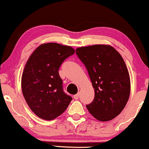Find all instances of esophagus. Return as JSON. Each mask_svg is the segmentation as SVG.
Wrapping results in <instances>:
<instances>
[{
  "label": "esophagus",
  "instance_id": "obj_1",
  "mask_svg": "<svg viewBox=\"0 0 149 149\" xmlns=\"http://www.w3.org/2000/svg\"><path fill=\"white\" fill-rule=\"evenodd\" d=\"M79 97H80V93H78V94H76V95H75L74 96H73V98H74L75 100H78Z\"/></svg>",
  "mask_w": 149,
  "mask_h": 149
}]
</instances>
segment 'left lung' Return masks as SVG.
I'll return each instance as SVG.
<instances>
[{"instance_id":"1","label":"left lung","mask_w":149,"mask_h":149,"mask_svg":"<svg viewBox=\"0 0 149 149\" xmlns=\"http://www.w3.org/2000/svg\"><path fill=\"white\" fill-rule=\"evenodd\" d=\"M85 64L95 89V99L86 105L100 121L115 118L125 107L130 94V78L125 63L109 45H94L76 49Z\"/></svg>"}]
</instances>
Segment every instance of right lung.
<instances>
[{
  "instance_id": "1",
  "label": "right lung",
  "mask_w": 149,
  "mask_h": 149,
  "mask_svg": "<svg viewBox=\"0 0 149 149\" xmlns=\"http://www.w3.org/2000/svg\"><path fill=\"white\" fill-rule=\"evenodd\" d=\"M75 53L71 46L56 42L39 45L26 63L22 90L31 110L40 118L51 120L67 109L72 97L64 93L59 69Z\"/></svg>"
}]
</instances>
